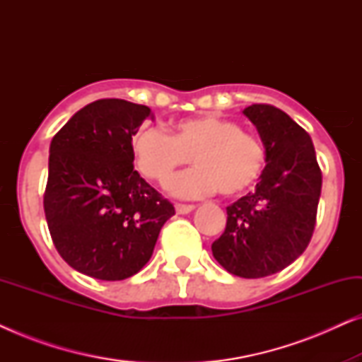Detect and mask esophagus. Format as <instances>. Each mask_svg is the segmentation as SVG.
<instances>
[{
    "label": "esophagus",
    "mask_w": 362,
    "mask_h": 362,
    "mask_svg": "<svg viewBox=\"0 0 362 362\" xmlns=\"http://www.w3.org/2000/svg\"><path fill=\"white\" fill-rule=\"evenodd\" d=\"M175 209H176L177 214H187V212L194 211L196 206H192V204H176Z\"/></svg>",
    "instance_id": "1"
}]
</instances>
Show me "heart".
Masks as SVG:
<instances>
[{"label":"heart","mask_w":362,"mask_h":362,"mask_svg":"<svg viewBox=\"0 0 362 362\" xmlns=\"http://www.w3.org/2000/svg\"><path fill=\"white\" fill-rule=\"evenodd\" d=\"M132 155L138 171L160 185L192 158L196 170L170 186L180 197L209 196L217 189L224 196L244 194L257 185L269 160L259 136L217 115L180 120L171 135L156 127L141 128L132 138Z\"/></svg>","instance_id":"heart-1"}]
</instances>
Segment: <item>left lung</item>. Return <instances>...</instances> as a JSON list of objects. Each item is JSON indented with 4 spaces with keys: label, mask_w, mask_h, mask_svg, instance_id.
I'll return each mask as SVG.
<instances>
[{
    "label": "left lung",
    "mask_w": 362,
    "mask_h": 362,
    "mask_svg": "<svg viewBox=\"0 0 362 362\" xmlns=\"http://www.w3.org/2000/svg\"><path fill=\"white\" fill-rule=\"evenodd\" d=\"M267 148L255 191L227 207L212 255L232 275L262 279L284 270L308 247L321 194V170L308 133L267 103L244 108Z\"/></svg>",
    "instance_id": "obj_1"
}]
</instances>
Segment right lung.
I'll list each match as a JSON object with an SVG mask.
<instances>
[{
    "label": "right lung",
    "instance_id": "1",
    "mask_svg": "<svg viewBox=\"0 0 362 362\" xmlns=\"http://www.w3.org/2000/svg\"><path fill=\"white\" fill-rule=\"evenodd\" d=\"M146 105L102 98L52 138L44 212L59 255L92 279L125 280L151 259L175 207L133 168Z\"/></svg>",
    "mask_w": 362,
    "mask_h": 362
}]
</instances>
